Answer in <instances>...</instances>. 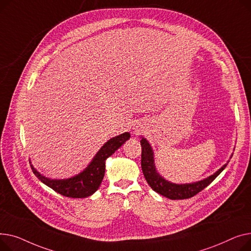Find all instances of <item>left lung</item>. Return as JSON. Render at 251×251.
<instances>
[{"instance_id":"left-lung-1","label":"left lung","mask_w":251,"mask_h":251,"mask_svg":"<svg viewBox=\"0 0 251 251\" xmlns=\"http://www.w3.org/2000/svg\"><path fill=\"white\" fill-rule=\"evenodd\" d=\"M141 146H142V170L145 178L151 186V188L158 193L159 195L168 198L170 200H184L189 199L196 196L201 191L204 187H207L217 176L222 172L227 164H224L214 174L208 176L207 178H203L200 181L191 182V183H174L166 180L164 177L159 174L155 165V157L154 151L150 143L144 137H141ZM232 157V155H231ZM230 157V158H231Z\"/></svg>"}]
</instances>
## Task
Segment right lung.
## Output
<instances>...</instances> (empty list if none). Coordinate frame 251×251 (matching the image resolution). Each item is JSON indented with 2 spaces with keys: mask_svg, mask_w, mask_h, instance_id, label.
Returning a JSON list of instances; mask_svg holds the SVG:
<instances>
[{
  "mask_svg": "<svg viewBox=\"0 0 251 251\" xmlns=\"http://www.w3.org/2000/svg\"><path fill=\"white\" fill-rule=\"evenodd\" d=\"M130 138L129 132H124L108 140L93 157L90 164L83 171L70 178L51 179L38 172L31 165L36 177L49 187L62 196L74 199H83L92 196L99 188L105 173V161Z\"/></svg>",
  "mask_w": 251,
  "mask_h": 251,
  "instance_id": "add662e5",
  "label": "right lung"
}]
</instances>
